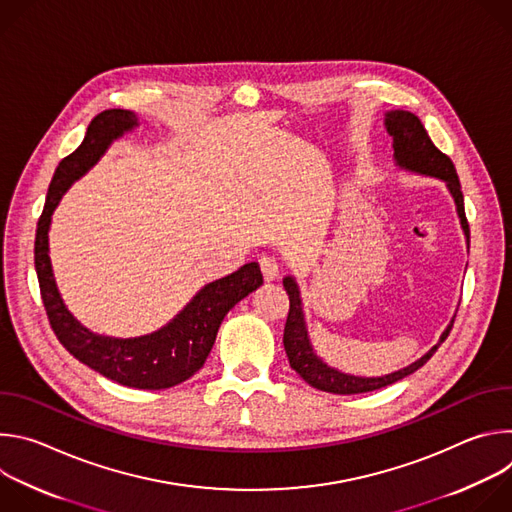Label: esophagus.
Masks as SVG:
<instances>
[{"label":"esophagus","instance_id":"obj_1","mask_svg":"<svg viewBox=\"0 0 512 512\" xmlns=\"http://www.w3.org/2000/svg\"><path fill=\"white\" fill-rule=\"evenodd\" d=\"M259 265H261V273L267 281H273L277 275H279V265L273 257H261L259 259Z\"/></svg>","mask_w":512,"mask_h":512}]
</instances>
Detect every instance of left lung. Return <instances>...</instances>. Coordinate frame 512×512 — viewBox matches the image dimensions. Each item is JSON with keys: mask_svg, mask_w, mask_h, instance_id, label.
Listing matches in <instances>:
<instances>
[{"mask_svg": "<svg viewBox=\"0 0 512 512\" xmlns=\"http://www.w3.org/2000/svg\"><path fill=\"white\" fill-rule=\"evenodd\" d=\"M385 127L389 131V135L393 137L395 160L401 168H405L409 172L423 174V176L440 178L446 182L450 194L454 196L460 223H462V229L466 235V243L470 249V225L466 221L464 194H462V186H460L454 162L444 152L435 148L417 115H413L409 111H389V113H385ZM283 287L289 296V312H287L285 330H283V346H285V354L289 358V367L294 369L314 389L334 393V395L369 393V391H377V389H383L387 385H393V383L405 379L407 375H411L423 367V364L435 354V350L440 348V344L448 338V334L454 326V318H452V322L440 336V342H437L429 352H425L419 360H415L413 364H409V367H405L397 373H391L385 377H369V379L344 375V373L328 367L326 362H322L316 356L312 342L308 338L304 312H302V300H300V289H298L296 279L285 277Z\"/></svg>", "mask_w": 512, "mask_h": 512, "instance_id": "8db88e82", "label": "left lung"}]
</instances>
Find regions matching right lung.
I'll list each match as a JSON object with an SVG mask.
<instances>
[{
  "instance_id": "obj_1",
  "label": "right lung",
  "mask_w": 512,
  "mask_h": 512,
  "mask_svg": "<svg viewBox=\"0 0 512 512\" xmlns=\"http://www.w3.org/2000/svg\"><path fill=\"white\" fill-rule=\"evenodd\" d=\"M133 127H137V117L131 111L107 109L89 123L79 148L58 164L36 229L34 265L50 326L72 356L119 385L170 389L202 369L221 322L237 302L263 283V275L257 263H247L239 271L204 285L168 326L148 336L125 340L99 336L72 318L56 289L48 257L50 216L66 188L97 164L113 139Z\"/></svg>"
}]
</instances>
